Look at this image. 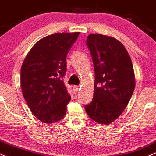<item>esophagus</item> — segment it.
<instances>
[{
    "instance_id": "esophagus-1",
    "label": "esophagus",
    "mask_w": 156,
    "mask_h": 156,
    "mask_svg": "<svg viewBox=\"0 0 156 156\" xmlns=\"http://www.w3.org/2000/svg\"><path fill=\"white\" fill-rule=\"evenodd\" d=\"M79 90H80V87L77 86V85H74V86H73V91L75 94H77Z\"/></svg>"
}]
</instances>
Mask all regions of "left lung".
Listing matches in <instances>:
<instances>
[{
    "label": "left lung",
    "mask_w": 156,
    "mask_h": 156,
    "mask_svg": "<svg viewBox=\"0 0 156 156\" xmlns=\"http://www.w3.org/2000/svg\"><path fill=\"white\" fill-rule=\"evenodd\" d=\"M86 44L95 72L94 98L85 106L91 119L109 125L122 114L135 89L132 61L119 40L100 34L87 36Z\"/></svg>",
    "instance_id": "1"
}]
</instances>
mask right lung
<instances>
[{
    "label": "right lung",
    "instance_id": "obj_1",
    "mask_svg": "<svg viewBox=\"0 0 156 156\" xmlns=\"http://www.w3.org/2000/svg\"><path fill=\"white\" fill-rule=\"evenodd\" d=\"M80 32L55 33L43 38L23 62L20 84L23 95L31 113L45 123L63 118L71 101L63 77L66 57Z\"/></svg>",
    "mask_w": 156,
    "mask_h": 156
}]
</instances>
